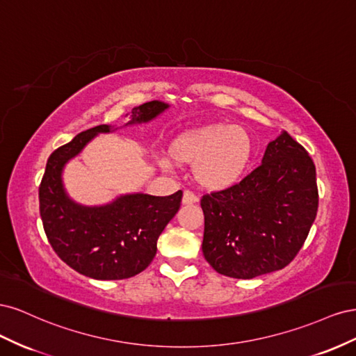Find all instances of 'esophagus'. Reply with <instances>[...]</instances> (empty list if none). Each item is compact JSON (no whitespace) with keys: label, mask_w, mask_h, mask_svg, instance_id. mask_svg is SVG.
<instances>
[{"label":"esophagus","mask_w":356,"mask_h":356,"mask_svg":"<svg viewBox=\"0 0 356 356\" xmlns=\"http://www.w3.org/2000/svg\"><path fill=\"white\" fill-rule=\"evenodd\" d=\"M197 200H199L197 196L191 191H184V195H182V204H193V203H196Z\"/></svg>","instance_id":"34e87169"}]
</instances>
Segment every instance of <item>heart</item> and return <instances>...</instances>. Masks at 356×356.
I'll return each instance as SVG.
<instances>
[{
    "label": "heart",
    "mask_w": 356,
    "mask_h": 356,
    "mask_svg": "<svg viewBox=\"0 0 356 356\" xmlns=\"http://www.w3.org/2000/svg\"><path fill=\"white\" fill-rule=\"evenodd\" d=\"M252 139L246 129L208 124L182 132L170 144L169 156L179 165H193V177L207 190L221 191L238 184L252 157ZM170 159L161 165L172 168Z\"/></svg>",
    "instance_id": "obj_1"
}]
</instances>
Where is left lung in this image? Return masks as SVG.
Segmentation results:
<instances>
[{
	"label": "left lung",
	"instance_id": "left-lung-1",
	"mask_svg": "<svg viewBox=\"0 0 356 356\" xmlns=\"http://www.w3.org/2000/svg\"><path fill=\"white\" fill-rule=\"evenodd\" d=\"M202 251L213 270L252 279L294 260L316 218V169L286 132L268 143L261 165L227 190L204 195Z\"/></svg>",
	"mask_w": 356,
	"mask_h": 356
}]
</instances>
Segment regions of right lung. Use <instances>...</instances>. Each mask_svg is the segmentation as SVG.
Instances as JSON below:
<instances>
[{
    "label": "right lung",
    "mask_w": 356,
    "mask_h": 356,
    "mask_svg": "<svg viewBox=\"0 0 356 356\" xmlns=\"http://www.w3.org/2000/svg\"><path fill=\"white\" fill-rule=\"evenodd\" d=\"M168 108L169 104L161 101L135 106L124 126L152 122ZM117 129L99 124L55 149L38 193L40 215L53 250L75 272L99 281L127 279L145 270L157 252L159 236L175 217L182 199L181 190L170 196L131 193L88 207L68 196L62 178L68 161L95 136Z\"/></svg>",
    "instance_id": "obj_1"
}]
</instances>
